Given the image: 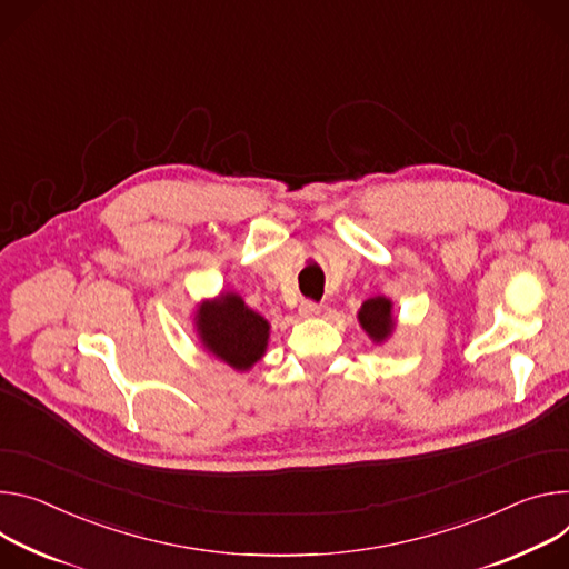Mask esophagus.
Instances as JSON below:
<instances>
[{
    "label": "esophagus",
    "instance_id": "34e87169",
    "mask_svg": "<svg viewBox=\"0 0 569 569\" xmlns=\"http://www.w3.org/2000/svg\"><path fill=\"white\" fill-rule=\"evenodd\" d=\"M299 313H301L303 318H313V316L320 313V303H318V301H311V299H303V301L299 303Z\"/></svg>",
    "mask_w": 569,
    "mask_h": 569
}]
</instances>
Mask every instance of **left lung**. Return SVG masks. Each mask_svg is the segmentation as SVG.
I'll list each match as a JSON object with an SVG mask.
<instances>
[{
	"mask_svg": "<svg viewBox=\"0 0 569 569\" xmlns=\"http://www.w3.org/2000/svg\"><path fill=\"white\" fill-rule=\"evenodd\" d=\"M358 322L368 331L375 342H381L395 329V320L390 316V299L372 297L358 311Z\"/></svg>",
	"mask_w": 569,
	"mask_h": 569,
	"instance_id": "left-lung-1",
	"label": "left lung"
}]
</instances>
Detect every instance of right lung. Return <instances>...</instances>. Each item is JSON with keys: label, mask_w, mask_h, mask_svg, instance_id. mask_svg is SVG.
<instances>
[{"label": "right lung", "mask_w": 569, "mask_h": 569, "mask_svg": "<svg viewBox=\"0 0 569 569\" xmlns=\"http://www.w3.org/2000/svg\"><path fill=\"white\" fill-rule=\"evenodd\" d=\"M201 342L236 370H249L266 353L270 325L229 292L203 303L197 316Z\"/></svg>", "instance_id": "1"}]
</instances>
